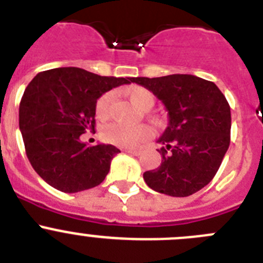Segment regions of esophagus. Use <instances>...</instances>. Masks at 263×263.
<instances>
[{
    "instance_id": "1",
    "label": "esophagus",
    "mask_w": 263,
    "mask_h": 263,
    "mask_svg": "<svg viewBox=\"0 0 263 263\" xmlns=\"http://www.w3.org/2000/svg\"><path fill=\"white\" fill-rule=\"evenodd\" d=\"M126 152L128 154H132V156H140V154H141V152L137 151V149H127Z\"/></svg>"
}]
</instances>
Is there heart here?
Wrapping results in <instances>:
<instances>
[{"label": "heart", "instance_id": "1", "mask_svg": "<svg viewBox=\"0 0 263 263\" xmlns=\"http://www.w3.org/2000/svg\"><path fill=\"white\" fill-rule=\"evenodd\" d=\"M129 101L141 110H151L154 106V96L149 89L139 85L128 87L123 90ZM111 93H105L96 102V117L105 120L110 114ZM152 136V129L146 124L139 126H126L122 123H111L102 129V137L105 141L123 148H134Z\"/></svg>", "mask_w": 263, "mask_h": 263}]
</instances>
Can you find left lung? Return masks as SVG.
Segmentation results:
<instances>
[{
  "label": "left lung",
  "mask_w": 263,
  "mask_h": 263,
  "mask_svg": "<svg viewBox=\"0 0 263 263\" xmlns=\"http://www.w3.org/2000/svg\"><path fill=\"white\" fill-rule=\"evenodd\" d=\"M151 90L168 114V126L158 139L161 166L144 173L153 191L187 197L212 181L230 146L231 110L219 88L188 73L132 78Z\"/></svg>",
  "instance_id": "8db88e82"
}]
</instances>
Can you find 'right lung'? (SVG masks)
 I'll list each match as a JSON object with an SVG mask.
<instances>
[{"mask_svg": "<svg viewBox=\"0 0 263 263\" xmlns=\"http://www.w3.org/2000/svg\"><path fill=\"white\" fill-rule=\"evenodd\" d=\"M132 78L100 76L78 67L43 71L27 85L19 128L32 167L49 185L76 193L101 184L118 148L88 146L80 136L95 131L96 102Z\"/></svg>", "mask_w": 263, "mask_h": 263, "instance_id": "1", "label": "right lung"}]
</instances>
